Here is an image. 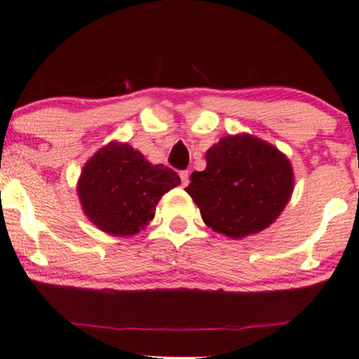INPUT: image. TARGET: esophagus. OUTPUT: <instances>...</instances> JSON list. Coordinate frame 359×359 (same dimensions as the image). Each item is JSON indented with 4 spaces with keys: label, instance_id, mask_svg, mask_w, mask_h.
I'll use <instances>...</instances> for the list:
<instances>
[{
    "label": "esophagus",
    "instance_id": "34e87169",
    "mask_svg": "<svg viewBox=\"0 0 359 359\" xmlns=\"http://www.w3.org/2000/svg\"><path fill=\"white\" fill-rule=\"evenodd\" d=\"M180 178H181V184H183V187H188V183H189V172H188V171H181V172H180Z\"/></svg>",
    "mask_w": 359,
    "mask_h": 359
}]
</instances>
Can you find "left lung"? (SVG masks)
Listing matches in <instances>:
<instances>
[{
  "instance_id": "left-lung-1",
  "label": "left lung",
  "mask_w": 359,
  "mask_h": 359,
  "mask_svg": "<svg viewBox=\"0 0 359 359\" xmlns=\"http://www.w3.org/2000/svg\"><path fill=\"white\" fill-rule=\"evenodd\" d=\"M187 193L208 226L238 240L280 216L293 193V170L269 143L224 136L206 151V170L191 172Z\"/></svg>"
}]
</instances>
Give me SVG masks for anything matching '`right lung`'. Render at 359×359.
Listing matches in <instances>:
<instances>
[{
	"mask_svg": "<svg viewBox=\"0 0 359 359\" xmlns=\"http://www.w3.org/2000/svg\"><path fill=\"white\" fill-rule=\"evenodd\" d=\"M178 184V172L171 168L151 165L130 144L109 143L83 168L78 196L101 231L133 236L153 219L163 194Z\"/></svg>",
	"mask_w": 359,
	"mask_h": 359,
	"instance_id": "add662e5",
	"label": "right lung"
}]
</instances>
